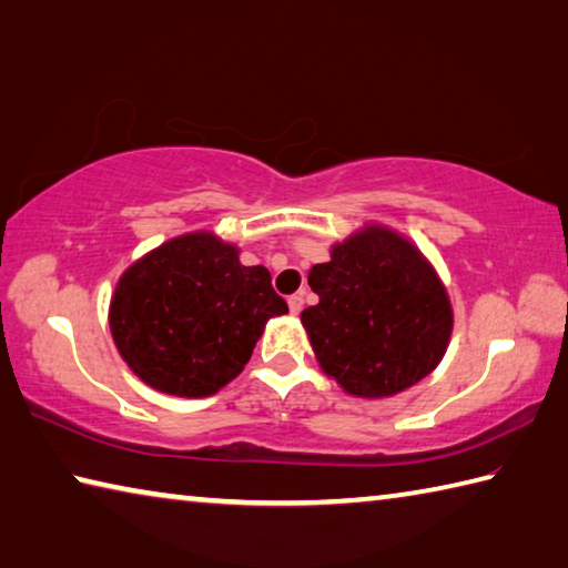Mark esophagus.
<instances>
[{
    "instance_id": "obj_1",
    "label": "esophagus",
    "mask_w": 568,
    "mask_h": 568,
    "mask_svg": "<svg viewBox=\"0 0 568 568\" xmlns=\"http://www.w3.org/2000/svg\"><path fill=\"white\" fill-rule=\"evenodd\" d=\"M287 307H291V313H293V315L301 313V311H303V295H301V293H295V295L287 297Z\"/></svg>"
}]
</instances>
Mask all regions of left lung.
Masks as SVG:
<instances>
[{
	"instance_id": "8db88e82",
	"label": "left lung",
	"mask_w": 568,
	"mask_h": 568,
	"mask_svg": "<svg viewBox=\"0 0 568 568\" xmlns=\"http://www.w3.org/2000/svg\"><path fill=\"white\" fill-rule=\"evenodd\" d=\"M318 303L301 313L323 373L355 398H390L444 358L454 307L406 235L365 223L307 273Z\"/></svg>"
}]
</instances>
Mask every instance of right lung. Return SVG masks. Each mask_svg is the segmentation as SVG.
Masks as SVG:
<instances>
[{
    "mask_svg": "<svg viewBox=\"0 0 568 568\" xmlns=\"http://www.w3.org/2000/svg\"><path fill=\"white\" fill-rule=\"evenodd\" d=\"M287 313L263 265L210 230L168 240L120 275L110 333L142 383L180 398L227 386L253 355L265 323Z\"/></svg>",
    "mask_w": 568,
    "mask_h": 568,
    "instance_id": "add662e5",
    "label": "right lung"
}]
</instances>
